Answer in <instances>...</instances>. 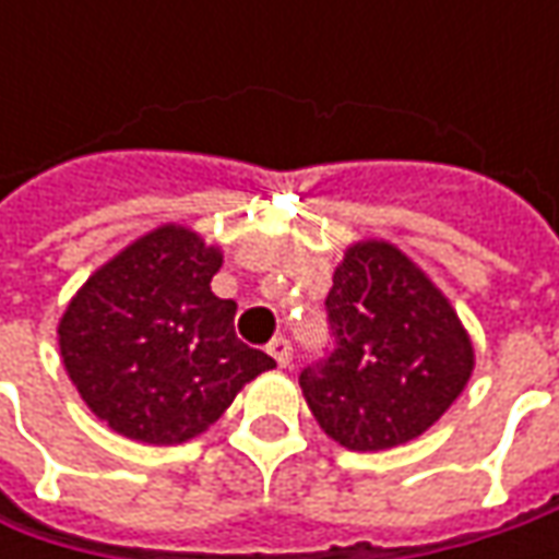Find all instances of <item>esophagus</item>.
<instances>
[{"instance_id": "obj_1", "label": "esophagus", "mask_w": 559, "mask_h": 559, "mask_svg": "<svg viewBox=\"0 0 559 559\" xmlns=\"http://www.w3.org/2000/svg\"><path fill=\"white\" fill-rule=\"evenodd\" d=\"M267 355L273 357V360H276L280 367H289V364H292V342H289V338H283V335H280V338H273V342L267 345Z\"/></svg>"}]
</instances>
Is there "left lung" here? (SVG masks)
<instances>
[{
	"label": "left lung",
	"instance_id": "8db88e82",
	"mask_svg": "<svg viewBox=\"0 0 559 559\" xmlns=\"http://www.w3.org/2000/svg\"><path fill=\"white\" fill-rule=\"evenodd\" d=\"M335 348L298 382L320 429L348 451L419 439L466 389L476 352L448 295L385 239H357L326 295Z\"/></svg>",
	"mask_w": 559,
	"mask_h": 559
}]
</instances>
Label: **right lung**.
Listing matches in <instances>:
<instances>
[{
  "label": "right lung",
  "mask_w": 559,
  "mask_h": 559,
  "mask_svg": "<svg viewBox=\"0 0 559 559\" xmlns=\"http://www.w3.org/2000/svg\"><path fill=\"white\" fill-rule=\"evenodd\" d=\"M221 264V246L162 224L108 258L68 301L58 320L61 364L111 432L183 444L276 367L236 338V301L211 292Z\"/></svg>",
  "instance_id": "1"
}]
</instances>
